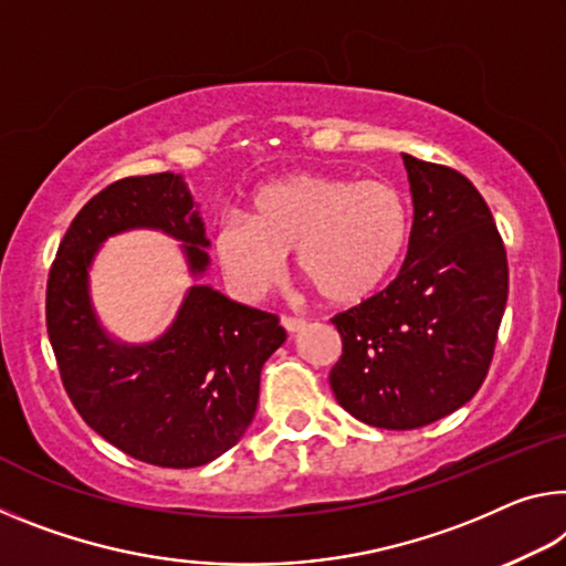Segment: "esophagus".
<instances>
[{"mask_svg":"<svg viewBox=\"0 0 566 566\" xmlns=\"http://www.w3.org/2000/svg\"><path fill=\"white\" fill-rule=\"evenodd\" d=\"M304 325H307V322H304L302 317H290V315L282 317V327L286 332H300V329H304Z\"/></svg>","mask_w":566,"mask_h":566,"instance_id":"esophagus-1","label":"esophagus"}]
</instances>
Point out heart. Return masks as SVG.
<instances>
[{"label":"heart","mask_w":566,"mask_h":566,"mask_svg":"<svg viewBox=\"0 0 566 566\" xmlns=\"http://www.w3.org/2000/svg\"><path fill=\"white\" fill-rule=\"evenodd\" d=\"M410 229L408 193L388 178L292 174L256 188L247 219L221 223L217 254L241 292L262 294L294 251L300 276L322 300L353 307L390 280Z\"/></svg>","instance_id":"heart-1"}]
</instances>
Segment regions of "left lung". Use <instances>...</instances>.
Segmentation results:
<instances>
[{
  "mask_svg": "<svg viewBox=\"0 0 566 566\" xmlns=\"http://www.w3.org/2000/svg\"><path fill=\"white\" fill-rule=\"evenodd\" d=\"M412 229L382 292L332 317L343 355L329 373L349 416L423 428L465 406L486 380L509 297L506 249L483 196L459 170L402 154Z\"/></svg>",
  "mask_w": 566,
  "mask_h": 566,
  "instance_id": "obj_1",
  "label": "left lung"
}]
</instances>
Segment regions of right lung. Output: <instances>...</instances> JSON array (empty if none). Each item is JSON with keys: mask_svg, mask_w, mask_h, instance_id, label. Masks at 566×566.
Returning <instances> with one entry per match:
<instances>
[{"mask_svg": "<svg viewBox=\"0 0 566 566\" xmlns=\"http://www.w3.org/2000/svg\"><path fill=\"white\" fill-rule=\"evenodd\" d=\"M160 229L184 241L193 274L209 254L181 176H130L93 196L62 237L50 269L48 335L75 410L107 443L160 469H196L239 443L259 402V375L286 339L280 317L188 290L174 325L148 345H120L97 325L87 266L107 237Z\"/></svg>", "mask_w": 566, "mask_h": 566, "instance_id": "obj_1", "label": "right lung"}]
</instances>
